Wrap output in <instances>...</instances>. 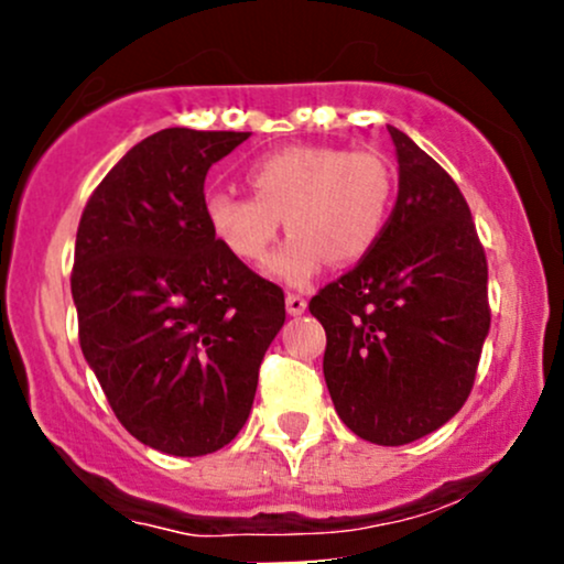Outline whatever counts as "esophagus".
<instances>
[{
  "label": "esophagus",
  "mask_w": 564,
  "mask_h": 564,
  "mask_svg": "<svg viewBox=\"0 0 564 564\" xmlns=\"http://www.w3.org/2000/svg\"><path fill=\"white\" fill-rule=\"evenodd\" d=\"M286 310L289 315H302L307 310V300L300 294H286Z\"/></svg>",
  "instance_id": "34e87169"
}]
</instances>
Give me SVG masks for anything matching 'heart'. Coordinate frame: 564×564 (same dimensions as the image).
Listing matches in <instances>:
<instances>
[{
    "instance_id": "b5f03b06",
    "label": "heart",
    "mask_w": 564,
    "mask_h": 564,
    "mask_svg": "<svg viewBox=\"0 0 564 564\" xmlns=\"http://www.w3.org/2000/svg\"><path fill=\"white\" fill-rule=\"evenodd\" d=\"M251 196L209 193L212 236L241 262H262L281 223L291 236L270 260V275L302 286L323 262L355 264L384 236L394 204V170L381 153L332 145H289L246 170Z\"/></svg>"
}]
</instances>
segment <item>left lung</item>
Here are the masks:
<instances>
[{
	"instance_id": "8db88e82",
	"label": "left lung",
	"mask_w": 564,
	"mask_h": 564,
	"mask_svg": "<svg viewBox=\"0 0 564 564\" xmlns=\"http://www.w3.org/2000/svg\"><path fill=\"white\" fill-rule=\"evenodd\" d=\"M390 129L398 200L384 236L310 300L326 328L323 377L339 419L377 445H405L458 413L490 328L488 262L451 174Z\"/></svg>"
}]
</instances>
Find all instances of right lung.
Segmentation results:
<instances>
[{
  "label": "right lung",
  "mask_w": 564,
  "mask_h": 564,
  "mask_svg": "<svg viewBox=\"0 0 564 564\" xmlns=\"http://www.w3.org/2000/svg\"><path fill=\"white\" fill-rule=\"evenodd\" d=\"M249 134H151L95 187L76 232L84 360L129 435L170 456H206L241 432L286 321L283 291L204 217L206 172Z\"/></svg>",
  "instance_id": "add662e5"
}]
</instances>
